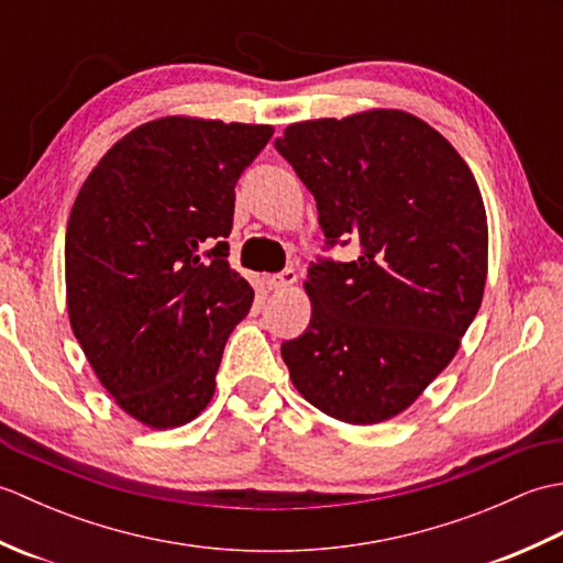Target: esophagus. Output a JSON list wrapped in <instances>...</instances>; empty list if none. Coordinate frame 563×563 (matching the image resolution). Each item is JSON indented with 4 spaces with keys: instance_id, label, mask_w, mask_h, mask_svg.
Wrapping results in <instances>:
<instances>
[{
    "instance_id": "esophagus-1",
    "label": "esophagus",
    "mask_w": 563,
    "mask_h": 563,
    "mask_svg": "<svg viewBox=\"0 0 563 563\" xmlns=\"http://www.w3.org/2000/svg\"><path fill=\"white\" fill-rule=\"evenodd\" d=\"M295 283H297V273H295L292 268H285L283 273L268 275V280H266L268 290H273V292H283V290H288V288H292Z\"/></svg>"
}]
</instances>
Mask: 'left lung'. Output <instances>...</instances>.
I'll use <instances>...</instances> for the list:
<instances>
[{
    "instance_id": "1",
    "label": "left lung",
    "mask_w": 563,
    "mask_h": 563,
    "mask_svg": "<svg viewBox=\"0 0 563 563\" xmlns=\"http://www.w3.org/2000/svg\"><path fill=\"white\" fill-rule=\"evenodd\" d=\"M275 150L314 196L327 244H361L355 261L307 273L312 319L280 349L292 385L343 423L389 421L450 365L482 307L479 186L435 128L397 109L292 123Z\"/></svg>"
}]
</instances>
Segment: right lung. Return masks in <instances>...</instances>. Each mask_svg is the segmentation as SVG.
<instances>
[{
  "label": "right lung",
  "instance_id": "add662e5",
  "mask_svg": "<svg viewBox=\"0 0 563 563\" xmlns=\"http://www.w3.org/2000/svg\"><path fill=\"white\" fill-rule=\"evenodd\" d=\"M271 125L166 115L93 166L65 236L67 314L99 382L147 428L206 409L254 290L230 268L234 186Z\"/></svg>",
  "mask_w": 563,
  "mask_h": 563
}]
</instances>
